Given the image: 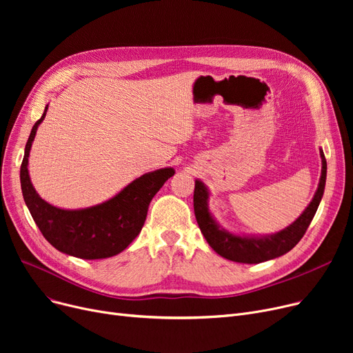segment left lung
Returning <instances> with one entry per match:
<instances>
[{
    "label": "left lung",
    "mask_w": 353,
    "mask_h": 353,
    "mask_svg": "<svg viewBox=\"0 0 353 353\" xmlns=\"http://www.w3.org/2000/svg\"><path fill=\"white\" fill-rule=\"evenodd\" d=\"M319 153L322 159V172L318 189L314 192L313 199L293 223H290L281 232L272 234H239L225 229L210 212L209 188L201 180L196 179L193 208L200 232L208 240L209 246L217 254L228 259V261L249 265L272 261V259L283 256L285 253L292 250L303 237L323 197L327 165L322 148H319Z\"/></svg>",
    "instance_id": "left-lung-1"
}]
</instances>
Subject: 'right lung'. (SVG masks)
Segmentation results:
<instances>
[{
    "instance_id": "right-lung-1",
    "label": "right lung",
    "mask_w": 353,
    "mask_h": 353,
    "mask_svg": "<svg viewBox=\"0 0 353 353\" xmlns=\"http://www.w3.org/2000/svg\"><path fill=\"white\" fill-rule=\"evenodd\" d=\"M41 119L31 130L20 170L26 205L48 243L61 253L96 261L121 253L141 232L148 205L163 184L176 172L164 167L148 172L128 183L111 199L84 209H61L50 205L34 189L28 173V157Z\"/></svg>"
}]
</instances>
